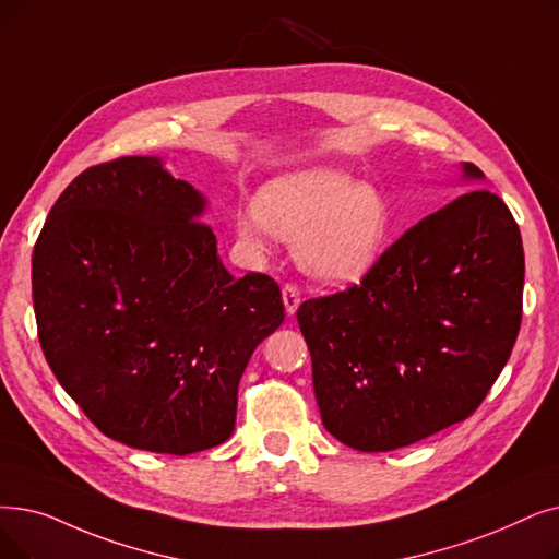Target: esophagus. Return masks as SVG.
Segmentation results:
<instances>
[{"label":"esophagus","mask_w":559,"mask_h":559,"mask_svg":"<svg viewBox=\"0 0 559 559\" xmlns=\"http://www.w3.org/2000/svg\"><path fill=\"white\" fill-rule=\"evenodd\" d=\"M283 304H285V312L287 314H295L299 304H301V289L297 285H293V283H287L283 287Z\"/></svg>","instance_id":"34e87169"}]
</instances>
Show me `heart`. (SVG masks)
I'll return each mask as SVG.
<instances>
[{
  "mask_svg": "<svg viewBox=\"0 0 559 559\" xmlns=\"http://www.w3.org/2000/svg\"><path fill=\"white\" fill-rule=\"evenodd\" d=\"M249 247L266 249L270 235L295 241L301 270L331 285L372 272L393 233L383 193L337 168H304L260 187L253 212L237 219Z\"/></svg>",
  "mask_w": 559,
  "mask_h": 559,
  "instance_id": "obj_1",
  "label": "heart"
}]
</instances>
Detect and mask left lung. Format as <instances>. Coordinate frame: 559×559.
I'll return each mask as SVG.
<instances>
[{
	"label": "left lung",
	"instance_id": "obj_1",
	"mask_svg": "<svg viewBox=\"0 0 559 559\" xmlns=\"http://www.w3.org/2000/svg\"><path fill=\"white\" fill-rule=\"evenodd\" d=\"M461 174L484 180L468 162ZM523 276L512 212L473 189L408 228L360 285L304 301L297 320L326 431L388 452L466 420L516 343Z\"/></svg>",
	"mask_w": 559,
	"mask_h": 559
}]
</instances>
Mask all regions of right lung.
Returning a JSON list of instances; mask_svg holds the SVG:
<instances>
[{"mask_svg": "<svg viewBox=\"0 0 559 559\" xmlns=\"http://www.w3.org/2000/svg\"><path fill=\"white\" fill-rule=\"evenodd\" d=\"M205 207L159 157H120L66 187L34 247L47 362L95 427L136 450L228 441L239 379L285 318L274 278L226 270Z\"/></svg>", "mask_w": 559, "mask_h": 559, "instance_id": "1", "label": "right lung"}]
</instances>
